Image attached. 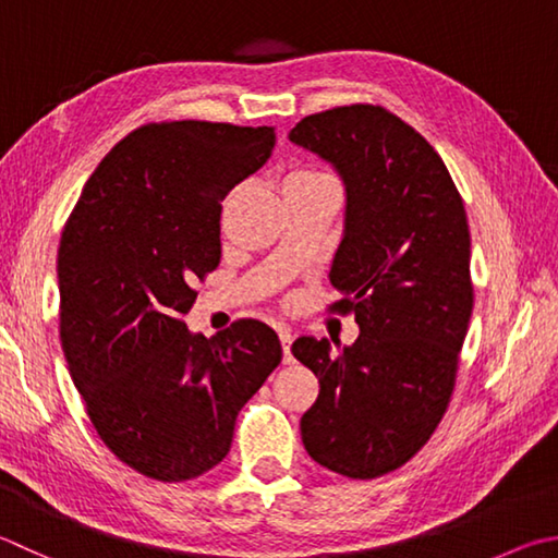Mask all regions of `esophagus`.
Here are the masks:
<instances>
[{"label":"esophagus","instance_id":"34e87169","mask_svg":"<svg viewBox=\"0 0 558 558\" xmlns=\"http://www.w3.org/2000/svg\"><path fill=\"white\" fill-rule=\"evenodd\" d=\"M278 337H280V343H282V356H286V363L292 361V353H290V347H292V331L280 327L278 329Z\"/></svg>","mask_w":558,"mask_h":558}]
</instances>
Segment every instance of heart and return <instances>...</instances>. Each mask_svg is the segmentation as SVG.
Returning a JSON list of instances; mask_svg holds the SVG:
<instances>
[{
	"mask_svg": "<svg viewBox=\"0 0 558 558\" xmlns=\"http://www.w3.org/2000/svg\"><path fill=\"white\" fill-rule=\"evenodd\" d=\"M333 180L329 173H324L319 168H298L286 178V185L282 187H300V185H317V182Z\"/></svg>",
	"mask_w": 558,
	"mask_h": 558,
	"instance_id": "heart-1",
	"label": "heart"
}]
</instances>
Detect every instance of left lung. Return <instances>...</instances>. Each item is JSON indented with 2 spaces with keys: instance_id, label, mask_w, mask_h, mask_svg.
<instances>
[{
  "instance_id": "left-lung-1",
  "label": "left lung",
  "mask_w": 558,
  "mask_h": 558,
  "mask_svg": "<svg viewBox=\"0 0 558 558\" xmlns=\"http://www.w3.org/2000/svg\"><path fill=\"white\" fill-rule=\"evenodd\" d=\"M290 141L347 182V234L329 276L341 300L327 310L361 329L341 353L327 339L292 343L319 378L302 441L324 469L378 478L429 441L451 402L473 310L469 219L437 150L380 105L310 114Z\"/></svg>"
}]
</instances>
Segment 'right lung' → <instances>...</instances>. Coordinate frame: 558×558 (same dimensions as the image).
I'll return each mask as SVG.
<instances>
[{"mask_svg":"<svg viewBox=\"0 0 558 558\" xmlns=\"http://www.w3.org/2000/svg\"><path fill=\"white\" fill-rule=\"evenodd\" d=\"M268 126L163 119L102 158L58 248L60 343L97 437L146 478L225 459L244 404L282 361L278 333L236 319L190 333L195 286L221 258V202L266 163Z\"/></svg>","mask_w":558,"mask_h":558,"instance_id":"add662e5","label":"right lung"}]
</instances>
